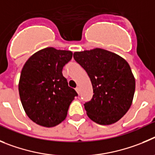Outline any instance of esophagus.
Returning <instances> with one entry per match:
<instances>
[{
  "instance_id": "1",
  "label": "esophagus",
  "mask_w": 155,
  "mask_h": 155,
  "mask_svg": "<svg viewBox=\"0 0 155 155\" xmlns=\"http://www.w3.org/2000/svg\"><path fill=\"white\" fill-rule=\"evenodd\" d=\"M76 91L77 92L78 94H79V92H80V89H79V87H78V86H77V87L76 88Z\"/></svg>"
}]
</instances>
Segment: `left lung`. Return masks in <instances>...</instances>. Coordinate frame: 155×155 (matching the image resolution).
<instances>
[{"label":"left lung","mask_w":155,"mask_h":155,"mask_svg":"<svg viewBox=\"0 0 155 155\" xmlns=\"http://www.w3.org/2000/svg\"><path fill=\"white\" fill-rule=\"evenodd\" d=\"M75 61L86 70L93 85V97L84 104L88 117L101 125L119 120L130 109L135 79L129 64L118 55L101 48L77 51Z\"/></svg>","instance_id":"8db88e82"}]
</instances>
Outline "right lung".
<instances>
[{
	"label": "right lung",
	"instance_id": "right-lung-1",
	"mask_svg": "<svg viewBox=\"0 0 155 155\" xmlns=\"http://www.w3.org/2000/svg\"><path fill=\"white\" fill-rule=\"evenodd\" d=\"M72 57V51L50 47L31 55L24 65L19 95L26 114L37 124L46 127L59 124L78 96L62 75Z\"/></svg>",
	"mask_w": 155,
	"mask_h": 155
}]
</instances>
